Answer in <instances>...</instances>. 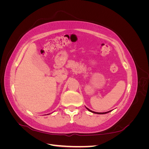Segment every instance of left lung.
<instances>
[{
	"instance_id": "left-lung-1",
	"label": "left lung",
	"mask_w": 149,
	"mask_h": 149,
	"mask_svg": "<svg viewBox=\"0 0 149 149\" xmlns=\"http://www.w3.org/2000/svg\"><path fill=\"white\" fill-rule=\"evenodd\" d=\"M86 109L89 111H90V112H93V113H95V114H106V113H107V112H109H109H94V111H92L91 110H90V109H89L88 108H87L86 107Z\"/></svg>"
}]
</instances>
